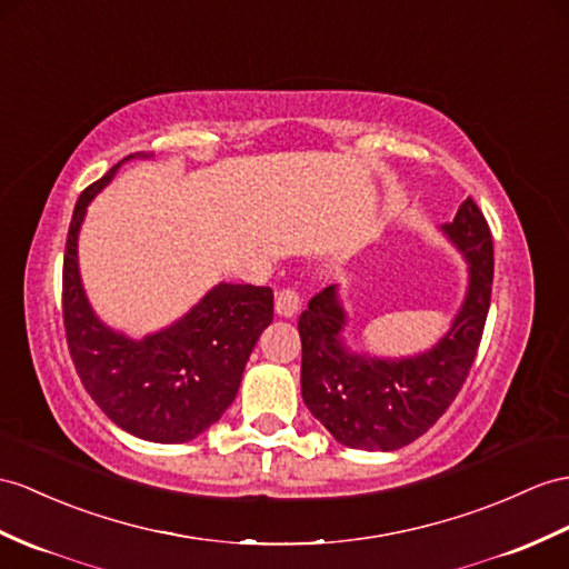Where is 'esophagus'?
Segmentation results:
<instances>
[{"label":"esophagus","instance_id":"34e87169","mask_svg":"<svg viewBox=\"0 0 569 569\" xmlns=\"http://www.w3.org/2000/svg\"><path fill=\"white\" fill-rule=\"evenodd\" d=\"M301 309V299L295 292V289H282L280 295L274 299V313L280 318H292L297 316Z\"/></svg>","mask_w":569,"mask_h":569}]
</instances>
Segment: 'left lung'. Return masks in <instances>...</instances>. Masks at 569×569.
Masks as SVG:
<instances>
[{
	"label": "left lung",
	"mask_w": 569,
	"mask_h": 569,
	"mask_svg": "<svg viewBox=\"0 0 569 569\" xmlns=\"http://www.w3.org/2000/svg\"><path fill=\"white\" fill-rule=\"evenodd\" d=\"M439 231L463 256L468 280L449 330L429 350L408 357L352 350L338 284L318 292L299 316L301 398L345 447H408L447 412L473 365L492 295L490 227L468 198Z\"/></svg>",
	"instance_id": "1"
}]
</instances>
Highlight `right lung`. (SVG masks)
<instances>
[{
	"label": "right lung",
	"mask_w": 569,
	"mask_h": 569,
	"mask_svg": "<svg viewBox=\"0 0 569 569\" xmlns=\"http://www.w3.org/2000/svg\"><path fill=\"white\" fill-rule=\"evenodd\" d=\"M81 192L69 221L62 268L67 345L89 396L110 420L157 445H183L214 425L239 393L248 357L272 323V289L219 282L157 332L130 338L96 316L79 272V231L91 200L120 166Z\"/></svg>",
	"instance_id": "1"
}]
</instances>
